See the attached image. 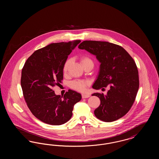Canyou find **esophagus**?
<instances>
[{"mask_svg":"<svg viewBox=\"0 0 159 159\" xmlns=\"http://www.w3.org/2000/svg\"><path fill=\"white\" fill-rule=\"evenodd\" d=\"M89 97H90L89 94H87V93H83V94H82V98H89Z\"/></svg>","mask_w":159,"mask_h":159,"instance_id":"obj_1","label":"esophagus"}]
</instances>
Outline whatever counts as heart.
Returning a JSON list of instances; mask_svg holds the SVG:
<instances>
[{
  "label": "heart",
  "instance_id": "obj_1",
  "mask_svg": "<svg viewBox=\"0 0 159 159\" xmlns=\"http://www.w3.org/2000/svg\"><path fill=\"white\" fill-rule=\"evenodd\" d=\"M71 59H68L65 62L62 68V71L64 73H66L67 70H68V67L71 62ZM80 61L82 64V66H84L85 64L88 63H93V61L92 60L91 58L87 56H83L80 58ZM90 84V82L88 80H75L71 81L70 83V87L77 91L79 92H83L85 91L86 87Z\"/></svg>",
  "mask_w": 159,
  "mask_h": 159
}]
</instances>
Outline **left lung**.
<instances>
[{
    "label": "left lung",
    "instance_id": "obj_1",
    "mask_svg": "<svg viewBox=\"0 0 159 159\" xmlns=\"http://www.w3.org/2000/svg\"><path fill=\"white\" fill-rule=\"evenodd\" d=\"M79 48L96 55L101 62L98 77L93 88L98 90L108 86L107 95L94 93L101 104L94 111L102 121L118 120L128 112L136 98L139 89V76L136 63L120 46L108 42L85 40Z\"/></svg>",
    "mask_w": 159,
    "mask_h": 159
}]
</instances>
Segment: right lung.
<instances>
[{"label":"right lung","instance_id":"right-lung-1","mask_svg":"<svg viewBox=\"0 0 159 159\" xmlns=\"http://www.w3.org/2000/svg\"><path fill=\"white\" fill-rule=\"evenodd\" d=\"M80 42L51 43L36 51L24 65L21 78L24 98L31 113L45 123L60 125L68 121L74 106L82 99L79 93L70 89L63 97L53 91L63 79L62 68L68 55Z\"/></svg>","mask_w":159,"mask_h":159}]
</instances>
